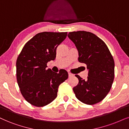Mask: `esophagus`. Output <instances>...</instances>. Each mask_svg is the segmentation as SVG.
<instances>
[{"mask_svg": "<svg viewBox=\"0 0 129 129\" xmlns=\"http://www.w3.org/2000/svg\"><path fill=\"white\" fill-rule=\"evenodd\" d=\"M68 75H69V77H72L73 75H74L71 74V73H68Z\"/></svg>", "mask_w": 129, "mask_h": 129, "instance_id": "34e87169", "label": "esophagus"}]
</instances>
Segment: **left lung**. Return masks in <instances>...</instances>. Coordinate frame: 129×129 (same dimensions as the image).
Instances as JSON below:
<instances>
[{"mask_svg": "<svg viewBox=\"0 0 129 129\" xmlns=\"http://www.w3.org/2000/svg\"><path fill=\"white\" fill-rule=\"evenodd\" d=\"M68 37L78 51V61L88 69L87 79L76 75L79 82L74 87L79 101L87 105L100 102L110 91L114 79L115 63L105 43L91 32H69Z\"/></svg>", "mask_w": 129, "mask_h": 129, "instance_id": "left-lung-1", "label": "left lung"}]
</instances>
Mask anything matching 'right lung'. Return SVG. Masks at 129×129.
Segmentation results:
<instances>
[{
  "instance_id": "right-lung-1",
  "label": "right lung",
  "mask_w": 129,
  "mask_h": 129,
  "mask_svg": "<svg viewBox=\"0 0 129 129\" xmlns=\"http://www.w3.org/2000/svg\"><path fill=\"white\" fill-rule=\"evenodd\" d=\"M67 32L39 33L25 44L16 63L17 80L25 99L32 105L42 107L57 96L58 86L68 78L66 71L59 73L47 69L54 60L56 49L67 36Z\"/></svg>"
}]
</instances>
